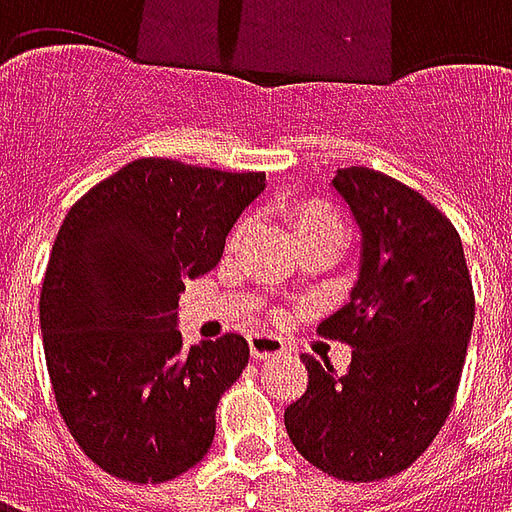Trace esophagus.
Masks as SVG:
<instances>
[{"mask_svg":"<svg viewBox=\"0 0 512 512\" xmlns=\"http://www.w3.org/2000/svg\"><path fill=\"white\" fill-rule=\"evenodd\" d=\"M249 348H252L255 359H277V356L285 354L282 340L271 337V334H255V337H249Z\"/></svg>","mask_w":512,"mask_h":512,"instance_id":"obj_1","label":"esophagus"}]
</instances>
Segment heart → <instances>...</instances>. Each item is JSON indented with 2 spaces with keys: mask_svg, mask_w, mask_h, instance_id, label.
Instances as JSON below:
<instances>
[{
  "mask_svg": "<svg viewBox=\"0 0 512 512\" xmlns=\"http://www.w3.org/2000/svg\"><path fill=\"white\" fill-rule=\"evenodd\" d=\"M323 227H340V222L334 219L332 213L326 211H307L301 216L299 233L301 230H323Z\"/></svg>",
  "mask_w": 512,
  "mask_h": 512,
  "instance_id": "obj_1",
  "label": "heart"
}]
</instances>
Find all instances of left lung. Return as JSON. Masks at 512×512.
I'll return each instance as SVG.
<instances>
[{"instance_id":"1","label":"left lung","mask_w":512,"mask_h":512,"mask_svg":"<svg viewBox=\"0 0 512 512\" xmlns=\"http://www.w3.org/2000/svg\"><path fill=\"white\" fill-rule=\"evenodd\" d=\"M354 216L359 277L318 326L354 348L348 373L301 356L307 392L285 408L296 450L321 472L370 483L417 461L450 414L474 326V293L450 219L400 180L337 169Z\"/></svg>"}]
</instances>
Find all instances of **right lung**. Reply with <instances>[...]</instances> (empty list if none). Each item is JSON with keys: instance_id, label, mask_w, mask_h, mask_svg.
<instances>
[{"instance_id": "obj_1", "label": "right lung", "mask_w": 512, "mask_h": 512, "mask_svg": "<svg viewBox=\"0 0 512 512\" xmlns=\"http://www.w3.org/2000/svg\"><path fill=\"white\" fill-rule=\"evenodd\" d=\"M263 172L139 158L73 205L40 293L46 365L84 455L128 483H164L211 450L216 403L244 373L241 334L183 348L186 279L222 260Z\"/></svg>"}]
</instances>
